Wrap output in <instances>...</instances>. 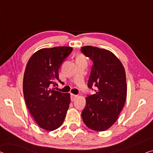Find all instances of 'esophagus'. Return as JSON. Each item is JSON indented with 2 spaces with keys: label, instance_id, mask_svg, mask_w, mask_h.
Here are the masks:
<instances>
[{
  "label": "esophagus",
  "instance_id": "esophagus-1",
  "mask_svg": "<svg viewBox=\"0 0 153 153\" xmlns=\"http://www.w3.org/2000/svg\"><path fill=\"white\" fill-rule=\"evenodd\" d=\"M77 95H74V94H71V100L72 102H74V101H75V100H76V99L77 98Z\"/></svg>",
  "mask_w": 153,
  "mask_h": 153
}]
</instances>
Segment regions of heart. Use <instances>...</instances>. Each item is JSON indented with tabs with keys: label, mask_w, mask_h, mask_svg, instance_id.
I'll return each mask as SVG.
<instances>
[{
	"label": "heart",
	"mask_w": 153,
	"mask_h": 153,
	"mask_svg": "<svg viewBox=\"0 0 153 153\" xmlns=\"http://www.w3.org/2000/svg\"><path fill=\"white\" fill-rule=\"evenodd\" d=\"M79 59H83L82 58V57H79ZM83 60H84V59H83Z\"/></svg>",
	"instance_id": "b5f03b06"
}]
</instances>
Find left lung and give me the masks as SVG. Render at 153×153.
<instances>
[{
	"instance_id": "left-lung-1",
	"label": "left lung",
	"mask_w": 153,
	"mask_h": 153,
	"mask_svg": "<svg viewBox=\"0 0 153 153\" xmlns=\"http://www.w3.org/2000/svg\"><path fill=\"white\" fill-rule=\"evenodd\" d=\"M81 51L93 61L88 87L95 93L87 95L82 117L95 131L108 129L118 119L126 98V73L119 59L108 50L92 46Z\"/></svg>"
}]
</instances>
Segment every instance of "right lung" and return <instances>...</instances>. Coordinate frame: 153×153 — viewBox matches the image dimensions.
<instances>
[{"label": "right lung", "mask_w": 153, "mask_h": 153, "mask_svg": "<svg viewBox=\"0 0 153 153\" xmlns=\"http://www.w3.org/2000/svg\"><path fill=\"white\" fill-rule=\"evenodd\" d=\"M69 47L42 49L36 51L27 64L23 78L25 101L29 113L42 128L54 131L65 120L71 102L70 94L53 87L60 80L58 70L71 53Z\"/></svg>", "instance_id": "add662e5"}]
</instances>
